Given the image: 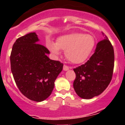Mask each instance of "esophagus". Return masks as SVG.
<instances>
[{"label":"esophagus","instance_id":"1","mask_svg":"<svg viewBox=\"0 0 125 125\" xmlns=\"http://www.w3.org/2000/svg\"><path fill=\"white\" fill-rule=\"evenodd\" d=\"M69 68H69V66H66V65H65V64L64 65V66H63V70L64 71H68Z\"/></svg>","mask_w":125,"mask_h":125}]
</instances>
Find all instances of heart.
Listing matches in <instances>:
<instances>
[{
	"label": "heart",
	"mask_w": 125,
	"mask_h": 125,
	"mask_svg": "<svg viewBox=\"0 0 125 125\" xmlns=\"http://www.w3.org/2000/svg\"><path fill=\"white\" fill-rule=\"evenodd\" d=\"M95 45V40L90 34L73 32L57 39L56 44L48 43L49 50L55 55L60 54V49L65 51V56L70 62L79 64L90 55Z\"/></svg>",
	"instance_id": "heart-1"
}]
</instances>
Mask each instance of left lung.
Listing matches in <instances>:
<instances>
[{
    "label": "left lung",
    "instance_id": "1",
    "mask_svg": "<svg viewBox=\"0 0 125 125\" xmlns=\"http://www.w3.org/2000/svg\"><path fill=\"white\" fill-rule=\"evenodd\" d=\"M97 44L90 59L73 69L76 74L73 87L76 94L83 99L100 95L108 87L114 69V49L107 36Z\"/></svg>",
    "mask_w": 125,
    "mask_h": 125
}]
</instances>
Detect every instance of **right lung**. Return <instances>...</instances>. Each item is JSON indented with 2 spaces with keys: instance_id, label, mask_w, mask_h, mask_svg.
I'll use <instances>...</instances> for the list:
<instances>
[{
  "instance_id": "add662e5",
  "label": "right lung",
  "mask_w": 125,
  "mask_h": 125,
  "mask_svg": "<svg viewBox=\"0 0 125 125\" xmlns=\"http://www.w3.org/2000/svg\"><path fill=\"white\" fill-rule=\"evenodd\" d=\"M38 41L35 32L17 39L10 60L11 71L20 91L29 100L40 102L51 95L63 64L49 59L47 56L49 51L37 43Z\"/></svg>"
}]
</instances>
